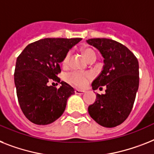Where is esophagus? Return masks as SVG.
Masks as SVG:
<instances>
[{
    "instance_id": "esophagus-1",
    "label": "esophagus",
    "mask_w": 154,
    "mask_h": 154,
    "mask_svg": "<svg viewBox=\"0 0 154 154\" xmlns=\"http://www.w3.org/2000/svg\"><path fill=\"white\" fill-rule=\"evenodd\" d=\"M75 93L76 94H83L85 93V91H82V90H79V89H76L75 91Z\"/></svg>"
}]
</instances>
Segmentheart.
Here are the masks:
<instances>
[{
    "label": "heart",
    "instance_id": "1",
    "mask_svg": "<svg viewBox=\"0 0 154 154\" xmlns=\"http://www.w3.org/2000/svg\"><path fill=\"white\" fill-rule=\"evenodd\" d=\"M82 53H83L84 57L86 58V60H90L94 58V57L96 58V54L94 52V50L91 49V48H88V47L82 49ZM70 56H71V53L69 52L64 56L63 61H62L63 66H66L68 64ZM89 77H90V75L89 74H82V73H79V72H71V73L66 75V80L69 83H71V84L75 85V86H79V87H82V86L86 85V82H87V79Z\"/></svg>",
    "mask_w": 154,
    "mask_h": 154
}]
</instances>
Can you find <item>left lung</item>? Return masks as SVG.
Segmentation results:
<instances>
[{
    "label": "left lung",
    "instance_id": "left-lung-1",
    "mask_svg": "<svg viewBox=\"0 0 154 154\" xmlns=\"http://www.w3.org/2000/svg\"><path fill=\"white\" fill-rule=\"evenodd\" d=\"M104 57L101 73L92 82L93 90L105 86L88 108L92 119L105 128H114L128 117L139 84L138 61L134 53L121 43L108 38L86 40Z\"/></svg>",
    "mask_w": 154,
    "mask_h": 154
}]
</instances>
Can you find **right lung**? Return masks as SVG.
<instances>
[{"instance_id": "add662e5", "label": "right lung", "mask_w": 154, "mask_h": 154, "mask_svg": "<svg viewBox=\"0 0 154 154\" xmlns=\"http://www.w3.org/2000/svg\"><path fill=\"white\" fill-rule=\"evenodd\" d=\"M81 38H44L29 44L17 57L14 80L21 110L30 122L46 125L65 110L67 100L75 91L65 82L60 88L48 86L60 82V63Z\"/></svg>"}]
</instances>
